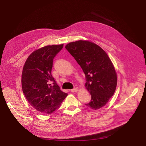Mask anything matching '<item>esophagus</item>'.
<instances>
[{"label":"esophagus","mask_w":146,"mask_h":146,"mask_svg":"<svg viewBox=\"0 0 146 146\" xmlns=\"http://www.w3.org/2000/svg\"><path fill=\"white\" fill-rule=\"evenodd\" d=\"M77 91H78L77 88H74L71 90V92H77Z\"/></svg>","instance_id":"esophagus-1"}]
</instances>
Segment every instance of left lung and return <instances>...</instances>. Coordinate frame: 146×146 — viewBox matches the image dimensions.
<instances>
[{
	"label": "left lung",
	"mask_w": 146,
	"mask_h": 146,
	"mask_svg": "<svg viewBox=\"0 0 146 146\" xmlns=\"http://www.w3.org/2000/svg\"><path fill=\"white\" fill-rule=\"evenodd\" d=\"M65 48L85 74L86 87L91 95V100L85 105L94 110L105 106L114 94L117 82L115 69L108 54L88 41L72 42Z\"/></svg>",
	"instance_id": "1"
}]
</instances>
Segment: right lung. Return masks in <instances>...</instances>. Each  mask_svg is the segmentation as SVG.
Listing matches in <instances>:
<instances>
[{"instance_id": "1", "label": "right lung", "mask_w": 146, "mask_h": 146, "mask_svg": "<svg viewBox=\"0 0 146 146\" xmlns=\"http://www.w3.org/2000/svg\"><path fill=\"white\" fill-rule=\"evenodd\" d=\"M63 47L52 45L38 49L29 56L24 66V94L30 105L41 113H53L68 95L60 90L51 75L54 58Z\"/></svg>"}]
</instances>
